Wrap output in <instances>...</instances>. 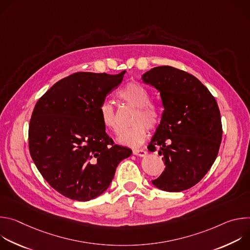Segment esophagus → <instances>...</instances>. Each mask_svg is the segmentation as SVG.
Returning <instances> with one entry per match:
<instances>
[{
  "label": "esophagus",
  "instance_id": "34e87169",
  "mask_svg": "<svg viewBox=\"0 0 250 250\" xmlns=\"http://www.w3.org/2000/svg\"><path fill=\"white\" fill-rule=\"evenodd\" d=\"M132 153H133L134 155L140 156V157H145V156L147 155V152H146V150H144V149H134V150L132 151Z\"/></svg>",
  "mask_w": 250,
  "mask_h": 250
}]
</instances>
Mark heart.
<instances>
[{"instance_id": "1", "label": "heart", "mask_w": 250, "mask_h": 250, "mask_svg": "<svg viewBox=\"0 0 250 250\" xmlns=\"http://www.w3.org/2000/svg\"><path fill=\"white\" fill-rule=\"evenodd\" d=\"M119 98L125 103L136 108L130 128L121 131L118 140L120 144L136 147L144 142L148 135V128L155 129L161 120L160 112L157 106L150 104V96L147 90L137 83L130 82L126 84L118 94ZM99 118L106 129L118 131V123L113 104L104 101L99 106Z\"/></svg>"}]
</instances>
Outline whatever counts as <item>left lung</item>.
Listing matches in <instances>:
<instances>
[{
    "label": "left lung",
    "mask_w": 250,
    "mask_h": 250,
    "mask_svg": "<svg viewBox=\"0 0 250 250\" xmlns=\"http://www.w3.org/2000/svg\"><path fill=\"white\" fill-rule=\"evenodd\" d=\"M141 79L159 91L164 106L147 148L158 146L165 169L151 182L166 192L187 190L218 156L223 126L217 101L195 76L171 66L154 67Z\"/></svg>",
    "instance_id": "obj_1"
}]
</instances>
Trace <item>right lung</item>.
<instances>
[{"instance_id": "right-lung-1", "label": "right lung", "mask_w": 250, "mask_h": 250, "mask_svg": "<svg viewBox=\"0 0 250 250\" xmlns=\"http://www.w3.org/2000/svg\"><path fill=\"white\" fill-rule=\"evenodd\" d=\"M120 74L77 72L55 83L35 104L28 127L30 156L47 183L80 202L102 195L132 151L115 145L99 106L122 83Z\"/></svg>"}]
</instances>
